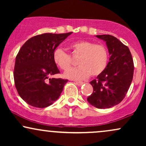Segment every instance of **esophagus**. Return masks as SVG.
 <instances>
[{
    "instance_id": "34e87169",
    "label": "esophagus",
    "mask_w": 146,
    "mask_h": 146,
    "mask_svg": "<svg viewBox=\"0 0 146 146\" xmlns=\"http://www.w3.org/2000/svg\"><path fill=\"white\" fill-rule=\"evenodd\" d=\"M75 83L76 84H78V85H82V84H84V82H81V81H78V82H75Z\"/></svg>"
}]
</instances>
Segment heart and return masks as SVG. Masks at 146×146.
Returning <instances> with one entry per match:
<instances>
[{
  "label": "heart",
  "instance_id": "obj_1",
  "mask_svg": "<svg viewBox=\"0 0 146 146\" xmlns=\"http://www.w3.org/2000/svg\"><path fill=\"white\" fill-rule=\"evenodd\" d=\"M70 48L73 56L79 58L80 66L71 68L64 73L66 78L71 80H83L91 75L97 77L105 71L108 62V52L104 45L93 42L79 40L72 43ZM53 61L58 67L66 71L73 65L71 56L62 48H56L53 52Z\"/></svg>",
  "mask_w": 146,
  "mask_h": 146
}]
</instances>
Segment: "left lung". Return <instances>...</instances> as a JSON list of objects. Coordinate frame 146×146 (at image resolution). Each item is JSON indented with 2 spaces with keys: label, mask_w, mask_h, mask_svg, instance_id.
<instances>
[{
  "label": "left lung",
  "mask_w": 146,
  "mask_h": 146,
  "mask_svg": "<svg viewBox=\"0 0 146 146\" xmlns=\"http://www.w3.org/2000/svg\"><path fill=\"white\" fill-rule=\"evenodd\" d=\"M106 42L110 54L105 71L90 82L93 92L87 100L98 108H108L124 99L133 78L134 63L129 48L115 36L98 35Z\"/></svg>",
  "instance_id": "1"
}]
</instances>
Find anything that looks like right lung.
<instances>
[{"label":"right lung","mask_w":146,"mask_h":146,"mask_svg":"<svg viewBox=\"0 0 146 146\" xmlns=\"http://www.w3.org/2000/svg\"><path fill=\"white\" fill-rule=\"evenodd\" d=\"M72 32L46 33L29 38L16 58L15 86L21 98L36 108H46L59 98L68 80L49 78L60 73L53 52Z\"/></svg>","instance_id":"obj_1"}]
</instances>
